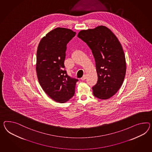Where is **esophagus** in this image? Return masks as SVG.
Masks as SVG:
<instances>
[{
	"instance_id": "obj_1",
	"label": "esophagus",
	"mask_w": 152,
	"mask_h": 152,
	"mask_svg": "<svg viewBox=\"0 0 152 152\" xmlns=\"http://www.w3.org/2000/svg\"><path fill=\"white\" fill-rule=\"evenodd\" d=\"M86 75H83V77L81 78V79H82V80H84L86 79Z\"/></svg>"
}]
</instances>
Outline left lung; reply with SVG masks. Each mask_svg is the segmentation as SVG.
<instances>
[{
	"instance_id": "8db88e82",
	"label": "left lung",
	"mask_w": 152,
	"mask_h": 152,
	"mask_svg": "<svg viewBox=\"0 0 152 152\" xmlns=\"http://www.w3.org/2000/svg\"><path fill=\"white\" fill-rule=\"evenodd\" d=\"M78 37L91 50L95 61L98 79L92 88L94 95L102 100L112 97L122 85L126 71L121 43L113 32L104 26L82 30Z\"/></svg>"
}]
</instances>
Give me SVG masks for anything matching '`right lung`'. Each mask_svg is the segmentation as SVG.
<instances>
[{
	"instance_id": "add662e5",
	"label": "right lung",
	"mask_w": 152,
	"mask_h": 152,
	"mask_svg": "<svg viewBox=\"0 0 152 152\" xmlns=\"http://www.w3.org/2000/svg\"><path fill=\"white\" fill-rule=\"evenodd\" d=\"M76 33L57 27L40 41L37 51L36 72L40 86L54 101L64 103L74 96L78 79L71 78L64 70L66 45Z\"/></svg>"
}]
</instances>
